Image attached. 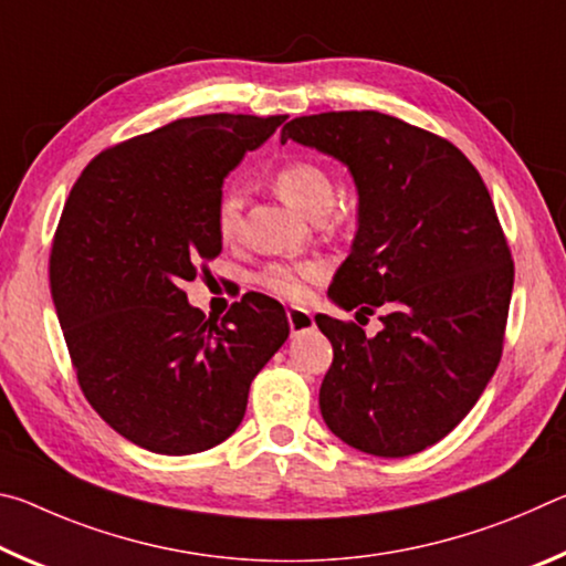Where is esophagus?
<instances>
[{
    "instance_id": "34e87169",
    "label": "esophagus",
    "mask_w": 566,
    "mask_h": 566,
    "mask_svg": "<svg viewBox=\"0 0 566 566\" xmlns=\"http://www.w3.org/2000/svg\"><path fill=\"white\" fill-rule=\"evenodd\" d=\"M286 322H290V329L292 334H300L314 327V317L310 310H300V306H292L290 312H286Z\"/></svg>"
}]
</instances>
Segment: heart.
<instances>
[{"mask_svg":"<svg viewBox=\"0 0 566 566\" xmlns=\"http://www.w3.org/2000/svg\"><path fill=\"white\" fill-rule=\"evenodd\" d=\"M274 189L286 205L306 217L329 212L334 202L332 179L319 161L314 159H290L274 171ZM242 229V199L237 191H224L217 207V232L224 242L237 239ZM322 270L317 264H270L260 274V284L284 300H302L306 284L319 280Z\"/></svg>","mask_w":566,"mask_h":566,"instance_id":"1","label":"heart"}]
</instances>
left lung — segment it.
Wrapping results in <instances>:
<instances>
[{"label":"left lung","instance_id":"1","mask_svg":"<svg viewBox=\"0 0 566 566\" xmlns=\"http://www.w3.org/2000/svg\"><path fill=\"white\" fill-rule=\"evenodd\" d=\"M286 139L339 159L359 195L329 300L381 310L375 337L314 317L334 349L322 417L359 452L417 454L469 415L502 357L514 262L490 191L452 142L381 112L296 117Z\"/></svg>","mask_w":566,"mask_h":566}]
</instances>
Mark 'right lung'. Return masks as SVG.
Here are the masks:
<instances>
[{"instance_id":"1","label":"right lung","mask_w":566,"mask_h":566,"mask_svg":"<svg viewBox=\"0 0 566 566\" xmlns=\"http://www.w3.org/2000/svg\"><path fill=\"white\" fill-rule=\"evenodd\" d=\"M284 119H177L104 149L66 199L50 256L66 349L94 411L149 452L232 437L249 385L290 337L272 296L249 292L217 324L181 290L222 252L224 177Z\"/></svg>"}]
</instances>
